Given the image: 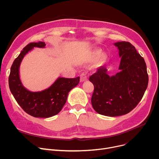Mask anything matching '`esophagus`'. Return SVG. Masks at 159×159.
<instances>
[{
	"label": "esophagus",
	"instance_id": "1",
	"mask_svg": "<svg viewBox=\"0 0 159 159\" xmlns=\"http://www.w3.org/2000/svg\"><path fill=\"white\" fill-rule=\"evenodd\" d=\"M88 80L87 75L86 73H82L80 75V82H84Z\"/></svg>",
	"mask_w": 159,
	"mask_h": 159
}]
</instances>
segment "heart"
Wrapping results in <instances>:
<instances>
[{"label": "heart", "mask_w": 159, "mask_h": 159, "mask_svg": "<svg viewBox=\"0 0 159 159\" xmlns=\"http://www.w3.org/2000/svg\"><path fill=\"white\" fill-rule=\"evenodd\" d=\"M88 59L90 62L97 61L98 65L104 64L107 59V56L106 53H102V51L100 48H93L90 51Z\"/></svg>", "instance_id": "b5f03b06"}]
</instances>
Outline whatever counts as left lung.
<instances>
[{"instance_id": "1", "label": "left lung", "mask_w": 159, "mask_h": 159, "mask_svg": "<svg viewBox=\"0 0 159 159\" xmlns=\"http://www.w3.org/2000/svg\"><path fill=\"white\" fill-rule=\"evenodd\" d=\"M114 45L117 47L121 58L119 72L110 77L107 70L101 66L89 79L94 86L91 97L93 109L108 116L126 115L134 109L148 84L146 62L135 48L125 41Z\"/></svg>"}]
</instances>
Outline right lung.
<instances>
[{"label":"right lung","mask_w":159,"mask_h":159,"mask_svg":"<svg viewBox=\"0 0 159 159\" xmlns=\"http://www.w3.org/2000/svg\"><path fill=\"white\" fill-rule=\"evenodd\" d=\"M45 46L44 42H39L31 43L24 48L15 59L9 76V87L16 101L25 112L38 118L51 117L59 113L66 102L68 93L80 81L79 77L73 79L58 77L51 86L37 92L24 87L19 75L23 58L33 48H44Z\"/></svg>","instance_id":"1"}]
</instances>
